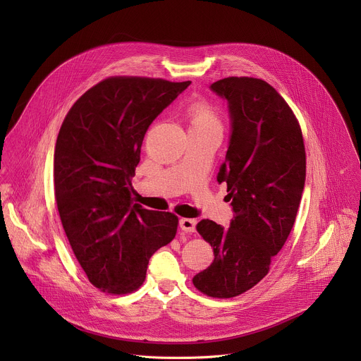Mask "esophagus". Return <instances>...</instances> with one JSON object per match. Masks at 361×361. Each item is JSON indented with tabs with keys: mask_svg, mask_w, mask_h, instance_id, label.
Instances as JSON below:
<instances>
[{
	"mask_svg": "<svg viewBox=\"0 0 361 361\" xmlns=\"http://www.w3.org/2000/svg\"><path fill=\"white\" fill-rule=\"evenodd\" d=\"M197 221L192 219H181L180 220V228L185 233H194L195 231Z\"/></svg>",
	"mask_w": 361,
	"mask_h": 361,
	"instance_id": "34e87169",
	"label": "esophagus"
}]
</instances>
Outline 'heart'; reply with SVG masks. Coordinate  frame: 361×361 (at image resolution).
I'll list each match as a JSON object with an SVG mask.
<instances>
[{"mask_svg": "<svg viewBox=\"0 0 361 361\" xmlns=\"http://www.w3.org/2000/svg\"><path fill=\"white\" fill-rule=\"evenodd\" d=\"M188 121L191 128L197 127H219L220 128V120L216 109L207 101H194L190 104L187 110Z\"/></svg>", "mask_w": 361, "mask_h": 361, "instance_id": "obj_1", "label": "heart"}]
</instances>
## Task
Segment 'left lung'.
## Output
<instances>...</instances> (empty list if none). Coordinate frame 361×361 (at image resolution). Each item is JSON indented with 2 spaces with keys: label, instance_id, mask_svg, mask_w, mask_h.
<instances>
[{
  "label": "left lung",
  "instance_id": "8db88e82",
  "mask_svg": "<svg viewBox=\"0 0 361 361\" xmlns=\"http://www.w3.org/2000/svg\"><path fill=\"white\" fill-rule=\"evenodd\" d=\"M212 90L228 101L231 137L217 181L227 183L234 217L228 228L212 220L197 224L214 260L192 284L209 297L231 298L267 276L294 226L305 148L297 117L264 80L228 77Z\"/></svg>",
  "mask_w": 361,
  "mask_h": 361
}]
</instances>
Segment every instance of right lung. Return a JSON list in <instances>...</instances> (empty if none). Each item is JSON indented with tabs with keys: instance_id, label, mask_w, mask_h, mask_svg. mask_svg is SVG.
Instances as JSON below:
<instances>
[{
	"instance_id": "1",
	"label": "right lung",
	"mask_w": 361,
	"mask_h": 361,
	"mask_svg": "<svg viewBox=\"0 0 361 361\" xmlns=\"http://www.w3.org/2000/svg\"><path fill=\"white\" fill-rule=\"evenodd\" d=\"M191 81L109 77L70 109L54 152V194L75 259L109 294L138 290L149 257L177 233L178 217L134 204L131 180L149 124Z\"/></svg>"
}]
</instances>
